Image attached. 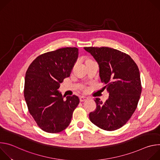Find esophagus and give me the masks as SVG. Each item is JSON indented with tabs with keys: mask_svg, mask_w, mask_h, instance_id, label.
Instances as JSON below:
<instances>
[{
	"mask_svg": "<svg viewBox=\"0 0 160 160\" xmlns=\"http://www.w3.org/2000/svg\"><path fill=\"white\" fill-rule=\"evenodd\" d=\"M88 99V97H86V96H81V97H80V101L81 102L84 101H86V100H87Z\"/></svg>",
	"mask_w": 160,
	"mask_h": 160,
	"instance_id": "obj_1",
	"label": "esophagus"
}]
</instances>
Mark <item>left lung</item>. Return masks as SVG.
<instances>
[{"label":"left lung","instance_id":"left-lung-1","mask_svg":"<svg viewBox=\"0 0 160 160\" xmlns=\"http://www.w3.org/2000/svg\"><path fill=\"white\" fill-rule=\"evenodd\" d=\"M98 62L99 77L106 85L109 98H96V109L90 112L91 122L107 131L123 127L132 116L139 101L142 86L138 66L128 54L107 48H84Z\"/></svg>","mask_w":160,"mask_h":160}]
</instances>
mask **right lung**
Listing matches in <instances>:
<instances>
[{
  "mask_svg": "<svg viewBox=\"0 0 160 160\" xmlns=\"http://www.w3.org/2000/svg\"><path fill=\"white\" fill-rule=\"evenodd\" d=\"M78 56L76 48L48 52L38 56L26 72L25 99L30 115L45 132L58 133L68 127L80 102L78 96L65 99L58 90L70 76Z\"/></svg>",
  "mask_w": 160,
  "mask_h": 160,
  "instance_id": "right-lung-1",
  "label": "right lung"
}]
</instances>
